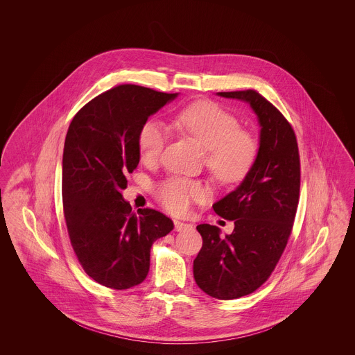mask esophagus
Masks as SVG:
<instances>
[{
    "label": "esophagus",
    "mask_w": 355,
    "mask_h": 355,
    "mask_svg": "<svg viewBox=\"0 0 355 355\" xmlns=\"http://www.w3.org/2000/svg\"><path fill=\"white\" fill-rule=\"evenodd\" d=\"M193 226L190 225V223H186V222H182V220H174V229H175V232H185V230H189V229H191Z\"/></svg>",
    "instance_id": "1"
}]
</instances>
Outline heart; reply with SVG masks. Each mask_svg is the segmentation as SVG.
Masks as SVG:
<instances>
[{"label":"heart","mask_w":355,"mask_h":355,"mask_svg":"<svg viewBox=\"0 0 355 355\" xmlns=\"http://www.w3.org/2000/svg\"><path fill=\"white\" fill-rule=\"evenodd\" d=\"M177 126L206 152V166L222 182L242 180L255 161L258 146L253 135L242 132L239 121L213 102H196L175 119ZM166 128L146 121L138 133V149L145 162L155 161L168 141ZM161 205L174 214H184L191 202L205 197L202 186L184 178H171L158 189Z\"/></svg>","instance_id":"heart-1"}]
</instances>
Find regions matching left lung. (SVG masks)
<instances>
[{
  "instance_id": "left-lung-1",
  "label": "left lung",
  "mask_w": 355,
  "mask_h": 355,
  "mask_svg": "<svg viewBox=\"0 0 355 355\" xmlns=\"http://www.w3.org/2000/svg\"><path fill=\"white\" fill-rule=\"evenodd\" d=\"M217 94L250 105L261 128L259 148L243 181L213 205L220 217L234 222L233 233L222 236L217 226H197L203 243L193 274L207 295L236 300L266 282L286 248L300 201L301 165L294 130L272 103L255 90Z\"/></svg>"
}]
</instances>
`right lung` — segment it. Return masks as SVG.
<instances>
[{"label": "right lung", "mask_w": 355, "mask_h": 355, "mask_svg": "<svg viewBox=\"0 0 355 355\" xmlns=\"http://www.w3.org/2000/svg\"><path fill=\"white\" fill-rule=\"evenodd\" d=\"M178 93L119 85L74 116L62 155V203L69 238L85 272L102 286L125 290L146 278L153 242L174 225L122 197L139 162L138 133Z\"/></svg>", "instance_id": "add662e5"}]
</instances>
